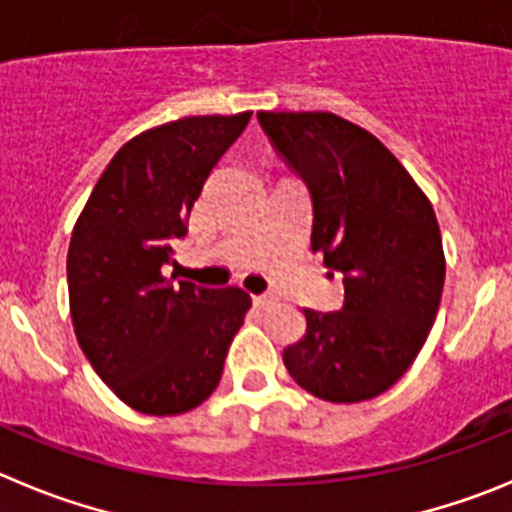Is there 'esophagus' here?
Here are the masks:
<instances>
[{"mask_svg": "<svg viewBox=\"0 0 512 512\" xmlns=\"http://www.w3.org/2000/svg\"><path fill=\"white\" fill-rule=\"evenodd\" d=\"M272 300H275L272 295H252V303H255V308H267Z\"/></svg>", "mask_w": 512, "mask_h": 512, "instance_id": "esophagus-1", "label": "esophagus"}]
</instances>
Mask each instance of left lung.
<instances>
[{"label":"left lung","instance_id":"obj_1","mask_svg":"<svg viewBox=\"0 0 512 512\" xmlns=\"http://www.w3.org/2000/svg\"><path fill=\"white\" fill-rule=\"evenodd\" d=\"M313 202L310 247L343 272V308H305L285 369L318 399L353 404L407 374L437 318L444 252L437 217L409 171L336 113H257Z\"/></svg>","mask_w":512,"mask_h":512}]
</instances>
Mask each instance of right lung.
Returning <instances> with one entry per match:
<instances>
[{
  "mask_svg": "<svg viewBox=\"0 0 512 512\" xmlns=\"http://www.w3.org/2000/svg\"><path fill=\"white\" fill-rule=\"evenodd\" d=\"M252 111L189 116L138 133L105 166L68 250L70 315L95 374L141 414L199 407L252 300L166 278L194 202Z\"/></svg>",
  "mask_w": 512,
  "mask_h": 512,
  "instance_id": "right-lung-1",
  "label": "right lung"
}]
</instances>
